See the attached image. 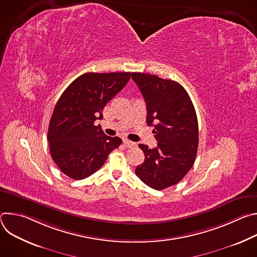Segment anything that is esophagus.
<instances>
[{"label": "esophagus", "mask_w": 257, "mask_h": 257, "mask_svg": "<svg viewBox=\"0 0 257 257\" xmlns=\"http://www.w3.org/2000/svg\"><path fill=\"white\" fill-rule=\"evenodd\" d=\"M124 145L126 146V148L130 149V148H133V146H135L136 143L133 142V141H130V140H128V139H124Z\"/></svg>", "instance_id": "obj_1"}]
</instances>
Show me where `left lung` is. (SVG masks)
I'll list each match as a JSON object with an SVG mask.
<instances>
[{
    "label": "left lung",
    "instance_id": "1",
    "mask_svg": "<svg viewBox=\"0 0 257 257\" xmlns=\"http://www.w3.org/2000/svg\"><path fill=\"white\" fill-rule=\"evenodd\" d=\"M145 102L146 124L154 126L156 149L139 144L145 159L135 174L163 190L176 185L192 168L198 148V122L189 94L180 83L148 73H131Z\"/></svg>",
    "mask_w": 257,
    "mask_h": 257
}]
</instances>
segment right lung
Returning a JSON list of instances; mask_svg holds the SVG:
<instances>
[{
	"label": "right lung",
	"mask_w": 257,
	"mask_h": 257,
	"mask_svg": "<svg viewBox=\"0 0 257 257\" xmlns=\"http://www.w3.org/2000/svg\"><path fill=\"white\" fill-rule=\"evenodd\" d=\"M130 72L84 73L62 93L50 121L48 141L53 161L68 177L81 180L95 173L122 143L109 137L95 120L130 80Z\"/></svg>",
	"instance_id": "right-lung-1"
}]
</instances>
